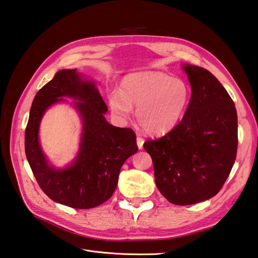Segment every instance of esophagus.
<instances>
[{"instance_id": "esophagus-1", "label": "esophagus", "mask_w": 258, "mask_h": 258, "mask_svg": "<svg viewBox=\"0 0 258 258\" xmlns=\"http://www.w3.org/2000/svg\"><path fill=\"white\" fill-rule=\"evenodd\" d=\"M144 142H145V140H144L143 137H141V136H137V138H136V143H137V146H138V148H140V149H142V148H143Z\"/></svg>"}]
</instances>
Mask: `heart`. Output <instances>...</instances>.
<instances>
[{"label": "heart", "mask_w": 258, "mask_h": 258, "mask_svg": "<svg viewBox=\"0 0 258 258\" xmlns=\"http://www.w3.org/2000/svg\"><path fill=\"white\" fill-rule=\"evenodd\" d=\"M190 100L189 86L181 78L162 73H143L127 77L122 92L110 95V105L116 114L127 117L136 107V120L150 134H163L181 121Z\"/></svg>", "instance_id": "b5f03b06"}]
</instances>
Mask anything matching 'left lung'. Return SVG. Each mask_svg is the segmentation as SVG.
<instances>
[{
    "label": "left lung",
    "mask_w": 258,
    "mask_h": 258,
    "mask_svg": "<svg viewBox=\"0 0 258 258\" xmlns=\"http://www.w3.org/2000/svg\"><path fill=\"white\" fill-rule=\"evenodd\" d=\"M192 96L181 122L168 134L144 143L154 162L156 185L174 205L215 196L232 169L237 150L234 102L207 70L184 65Z\"/></svg>",
    "instance_id": "obj_1"
}]
</instances>
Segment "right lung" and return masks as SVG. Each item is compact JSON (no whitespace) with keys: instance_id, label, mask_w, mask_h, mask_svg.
Wrapping results in <instances>:
<instances>
[{"instance_id":"1","label":"right lung","mask_w":258,"mask_h":258,"mask_svg":"<svg viewBox=\"0 0 258 258\" xmlns=\"http://www.w3.org/2000/svg\"><path fill=\"white\" fill-rule=\"evenodd\" d=\"M74 97L82 116L83 133L79 155L72 166L52 168L38 144V125L52 104ZM107 104L95 84L83 81L76 70L58 71L37 92L25 131V153L36 180L52 201L78 209L94 208L113 194L118 174L127 158L137 153L132 128L115 127L105 120Z\"/></svg>"}]
</instances>
